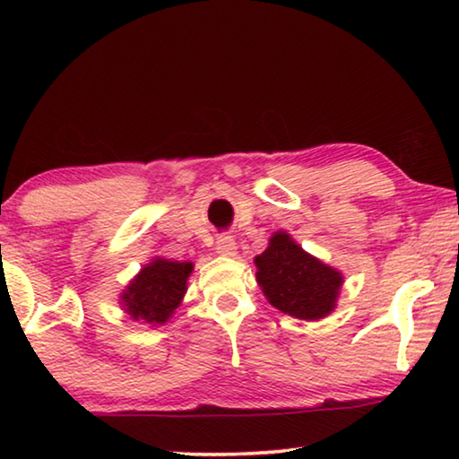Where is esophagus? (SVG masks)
<instances>
[{
    "label": "esophagus",
    "instance_id": "obj_1",
    "mask_svg": "<svg viewBox=\"0 0 459 459\" xmlns=\"http://www.w3.org/2000/svg\"><path fill=\"white\" fill-rule=\"evenodd\" d=\"M214 248H216V253L222 255V257H235V255H237L235 238L227 237V235H222V237L216 238V247Z\"/></svg>",
    "mask_w": 459,
    "mask_h": 459
}]
</instances>
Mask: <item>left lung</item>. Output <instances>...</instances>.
Segmentation results:
<instances>
[{
	"instance_id": "left-lung-1",
	"label": "left lung",
	"mask_w": 459,
	"mask_h": 459,
	"mask_svg": "<svg viewBox=\"0 0 459 459\" xmlns=\"http://www.w3.org/2000/svg\"><path fill=\"white\" fill-rule=\"evenodd\" d=\"M255 267L263 295L279 312L317 322L338 306L342 271L304 251L290 232H273L265 251L255 257Z\"/></svg>"
}]
</instances>
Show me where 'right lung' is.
I'll return each instance as SVG.
<instances>
[{
    "label": "right lung",
    "mask_w": 459,
    "mask_h": 459,
    "mask_svg": "<svg viewBox=\"0 0 459 459\" xmlns=\"http://www.w3.org/2000/svg\"><path fill=\"white\" fill-rule=\"evenodd\" d=\"M192 271L190 261L153 257L121 291V309L135 322H145L153 328L164 325L176 307H180Z\"/></svg>",
    "instance_id": "1"
}]
</instances>
